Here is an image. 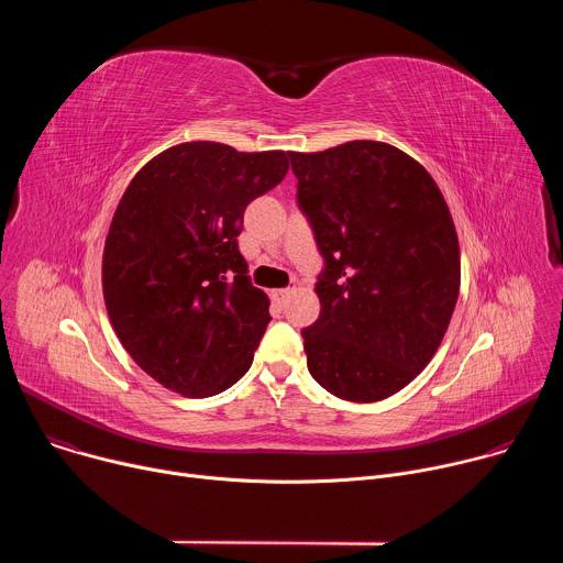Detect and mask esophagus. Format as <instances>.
<instances>
[{
  "label": "esophagus",
  "instance_id": "obj_1",
  "mask_svg": "<svg viewBox=\"0 0 563 563\" xmlns=\"http://www.w3.org/2000/svg\"><path fill=\"white\" fill-rule=\"evenodd\" d=\"M289 294H291V289H276V291H274V298H276L278 302H283Z\"/></svg>",
  "mask_w": 563,
  "mask_h": 563
}]
</instances>
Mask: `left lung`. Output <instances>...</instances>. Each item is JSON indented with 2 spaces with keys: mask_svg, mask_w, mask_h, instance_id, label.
Here are the masks:
<instances>
[{
  "mask_svg": "<svg viewBox=\"0 0 563 563\" xmlns=\"http://www.w3.org/2000/svg\"><path fill=\"white\" fill-rule=\"evenodd\" d=\"M289 159L325 258L320 316L302 330L309 374L339 398L374 404L415 380L448 332L461 285L452 213L428 169L387 142Z\"/></svg>",
  "mask_w": 563,
  "mask_h": 563,
  "instance_id": "8db88e82",
  "label": "left lung"
}]
</instances>
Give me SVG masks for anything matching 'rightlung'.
<instances>
[{"label": "right lung", "instance_id": "1", "mask_svg": "<svg viewBox=\"0 0 563 563\" xmlns=\"http://www.w3.org/2000/svg\"><path fill=\"white\" fill-rule=\"evenodd\" d=\"M285 151L183 142L129 183L107 233L102 291L129 356L191 398L224 391L252 367L269 298L238 250L247 205L289 169Z\"/></svg>", "mask_w": 563, "mask_h": 563}]
</instances>
